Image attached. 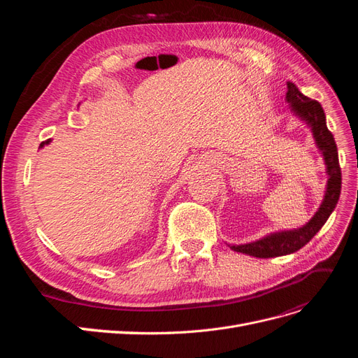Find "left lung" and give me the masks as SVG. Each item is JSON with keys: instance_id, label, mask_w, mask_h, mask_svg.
<instances>
[{"instance_id": "obj_1", "label": "left lung", "mask_w": 358, "mask_h": 358, "mask_svg": "<svg viewBox=\"0 0 358 358\" xmlns=\"http://www.w3.org/2000/svg\"><path fill=\"white\" fill-rule=\"evenodd\" d=\"M287 90L285 100L289 103V110L310 128L315 145L324 158L329 179L320 209L312 216L310 221L300 227V229L270 233L264 236L263 239L251 243L229 245L236 252H242L257 258H273L299 251L326 224L341 196L342 173L339 166L338 148H336L333 134L327 128L326 113H324L321 104L317 100H310L306 95H303L292 82H287Z\"/></svg>"}]
</instances>
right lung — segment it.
<instances>
[{"label":"right lung","instance_id":"right-lung-1","mask_svg":"<svg viewBox=\"0 0 358 358\" xmlns=\"http://www.w3.org/2000/svg\"><path fill=\"white\" fill-rule=\"evenodd\" d=\"M49 143H50V138H49V140H46V142H43V143L40 145V148H43L45 145H49Z\"/></svg>","mask_w":358,"mask_h":358}]
</instances>
